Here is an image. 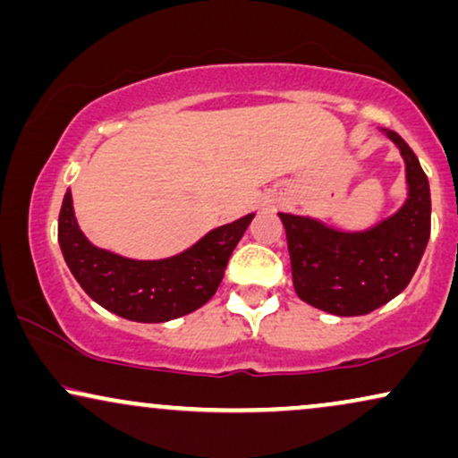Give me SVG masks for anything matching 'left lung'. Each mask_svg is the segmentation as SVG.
I'll return each mask as SVG.
<instances>
[{"instance_id":"8db88e82","label":"left lung","mask_w":458,"mask_h":458,"mask_svg":"<svg viewBox=\"0 0 458 458\" xmlns=\"http://www.w3.org/2000/svg\"><path fill=\"white\" fill-rule=\"evenodd\" d=\"M385 135L406 162L408 199L397 213L363 233H340L317 219L279 213L293 289L300 300L332 315H368L402 293L429 241L431 194L425 171L395 131Z\"/></svg>"}]
</instances>
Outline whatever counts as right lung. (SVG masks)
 <instances>
[{"label":"right lung","instance_id":"right-lung-1","mask_svg":"<svg viewBox=\"0 0 458 458\" xmlns=\"http://www.w3.org/2000/svg\"><path fill=\"white\" fill-rule=\"evenodd\" d=\"M253 213L219 225L186 251L165 259H131L95 247L75 222L67 190L59 213L63 258L89 296L109 312L139 323H162L209 302Z\"/></svg>","mask_w":458,"mask_h":458}]
</instances>
